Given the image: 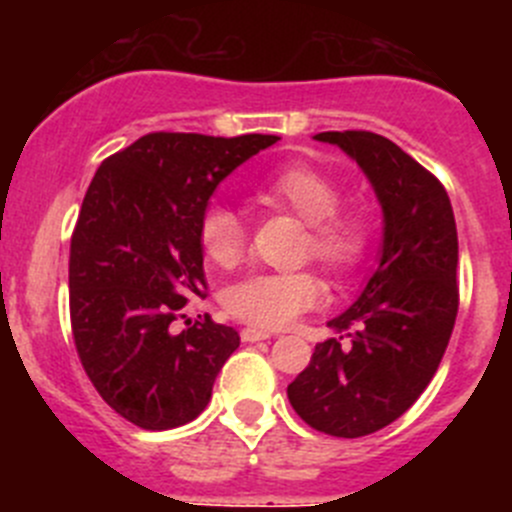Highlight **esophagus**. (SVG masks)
<instances>
[{"instance_id": "esophagus-1", "label": "esophagus", "mask_w": 512, "mask_h": 512, "mask_svg": "<svg viewBox=\"0 0 512 512\" xmlns=\"http://www.w3.org/2000/svg\"><path fill=\"white\" fill-rule=\"evenodd\" d=\"M241 338H244L246 343H258V341H268V338H271V333L261 331V328L249 326V328H244V331H241Z\"/></svg>"}]
</instances>
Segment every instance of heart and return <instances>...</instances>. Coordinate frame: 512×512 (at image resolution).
Segmentation results:
<instances>
[{
	"label": "heart",
	"instance_id": "obj_1",
	"mask_svg": "<svg viewBox=\"0 0 512 512\" xmlns=\"http://www.w3.org/2000/svg\"><path fill=\"white\" fill-rule=\"evenodd\" d=\"M256 199L306 221L303 251L333 271H348L366 254L368 226L356 211L338 209L336 181L308 164H288L263 176ZM246 229L236 211L211 206L199 224V244L214 266L229 268L244 254ZM323 301V283L311 271L251 273L226 288L231 316L263 328H283Z\"/></svg>",
	"mask_w": 512,
	"mask_h": 512
}]
</instances>
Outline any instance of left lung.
Masks as SVG:
<instances>
[{"label": "left lung", "mask_w": 512, "mask_h": 512, "mask_svg": "<svg viewBox=\"0 0 512 512\" xmlns=\"http://www.w3.org/2000/svg\"><path fill=\"white\" fill-rule=\"evenodd\" d=\"M351 156L383 211L378 266L356 301L331 318L351 346L326 338L288 386L293 411L336 438L391 426L426 391L458 316V231L443 184L386 136L323 131ZM343 338V336H341Z\"/></svg>", "instance_id": "left-lung-1"}]
</instances>
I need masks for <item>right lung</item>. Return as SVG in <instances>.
Masks as SVG:
<instances>
[{
  "mask_svg": "<svg viewBox=\"0 0 512 512\" xmlns=\"http://www.w3.org/2000/svg\"><path fill=\"white\" fill-rule=\"evenodd\" d=\"M278 136L146 134L109 156L86 189L69 254V311L82 366L134 426L179 428L211 401L239 331L209 316L174 333L204 298L199 224L216 186Z\"/></svg>",
  "mask_w": 512,
  "mask_h": 512,
  "instance_id": "1",
  "label": "right lung"
}]
</instances>
